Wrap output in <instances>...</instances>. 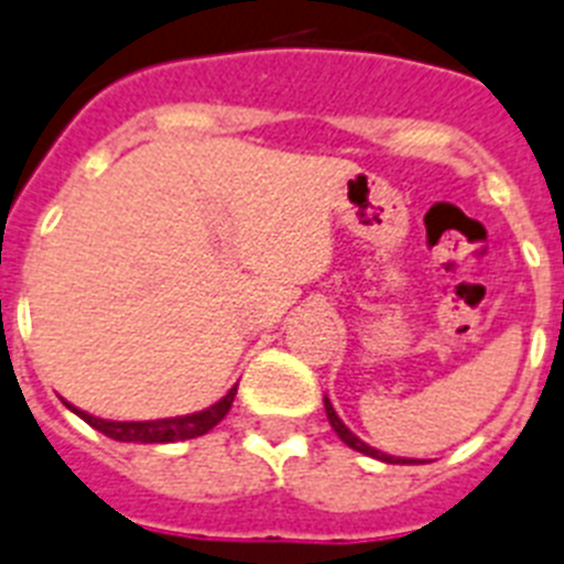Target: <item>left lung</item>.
I'll use <instances>...</instances> for the list:
<instances>
[{"mask_svg":"<svg viewBox=\"0 0 564 564\" xmlns=\"http://www.w3.org/2000/svg\"><path fill=\"white\" fill-rule=\"evenodd\" d=\"M325 413H328V422H330V427H334V431H336V436H339V440L345 442V445H348V447L359 451V454L373 456V459H379V462H391V465H411V462H413V459H399V456H388V454H382V451H377V447L365 445V442L359 440V436H356V433L350 431V427L345 425V422H341L339 416H336V411H334V405H330L328 397H325Z\"/></svg>","mask_w":564,"mask_h":564,"instance_id":"obj_1","label":"left lung"}]
</instances>
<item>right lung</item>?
<instances>
[{
	"instance_id": "add662e5",
	"label": "right lung",
	"mask_w": 564,
	"mask_h": 564,
	"mask_svg": "<svg viewBox=\"0 0 564 564\" xmlns=\"http://www.w3.org/2000/svg\"><path fill=\"white\" fill-rule=\"evenodd\" d=\"M236 397V384L225 393L219 402H214L205 411L187 413V416H167V420H148V422H110L99 420V416H90V413L79 411L74 405H65L79 416V420L88 422L90 427H96L99 433L110 436L117 442H142V445H165V442H185L196 440L202 433H208L210 427H216L225 420V413L230 411Z\"/></svg>"
}]
</instances>
